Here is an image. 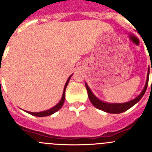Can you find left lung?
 Listing matches in <instances>:
<instances>
[{
  "label": "left lung",
  "instance_id": "8db88e82",
  "mask_svg": "<svg viewBox=\"0 0 152 152\" xmlns=\"http://www.w3.org/2000/svg\"><path fill=\"white\" fill-rule=\"evenodd\" d=\"M149 67L148 68V74H147V79H146V83L145 85L144 88L142 91V92L140 93V94L139 96L135 97L134 100H132L129 102H126V103H107V102H104L103 100L98 99L94 94V93L92 92V91L91 90V88L88 87V84L85 83L86 88H87V91H88V97L90 99V101L91 102L93 105L96 108L99 109L100 110H103L104 112L109 113H121L125 112L127 110H129V108H131L132 107H133L135 103H137L139 100L142 99V97L143 96V95L145 94V93L146 89H147L148 84V78H149ZM151 72H152V66H151Z\"/></svg>",
  "mask_w": 152,
  "mask_h": 152
}]
</instances>
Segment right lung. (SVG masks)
Returning <instances> with one entry per match:
<instances>
[{"instance_id":"right-lung-1","label":"right lung","mask_w":152,"mask_h":152,"mask_svg":"<svg viewBox=\"0 0 152 152\" xmlns=\"http://www.w3.org/2000/svg\"><path fill=\"white\" fill-rule=\"evenodd\" d=\"M72 75H70L68 79L67 80L66 83H65V85H64V91H63V94H62V96H61V100L58 103L56 104L55 107H53L52 108L49 109V110H47L45 111H42V112H38V113H33V112H29V111H25V112L31 114V115H33V116H39V117H43V116H50L52 114L55 113L56 112H57L58 110H59L61 108V107L63 106L64 104V98H65V90H66L67 88V85H68V82H69L70 79L72 77Z\"/></svg>"}]
</instances>
